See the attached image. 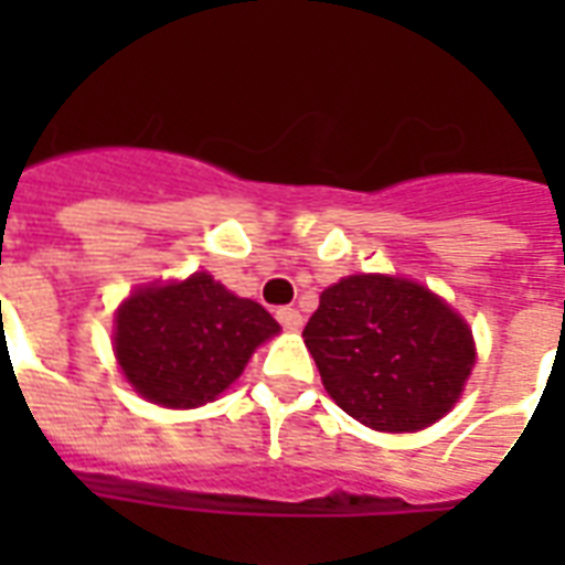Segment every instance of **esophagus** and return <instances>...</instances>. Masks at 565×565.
Returning a JSON list of instances; mask_svg holds the SVG:
<instances>
[{
  "label": "esophagus",
  "mask_w": 565,
  "mask_h": 565,
  "mask_svg": "<svg viewBox=\"0 0 565 565\" xmlns=\"http://www.w3.org/2000/svg\"><path fill=\"white\" fill-rule=\"evenodd\" d=\"M275 319H278L287 331H299L301 328V313L296 308H278L275 310Z\"/></svg>",
  "instance_id": "obj_1"
}]
</instances>
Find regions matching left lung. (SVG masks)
I'll use <instances>...</instances> for the list:
<instances>
[{
	"label": "left lung",
	"instance_id": "left-lung-1",
	"mask_svg": "<svg viewBox=\"0 0 565 565\" xmlns=\"http://www.w3.org/2000/svg\"><path fill=\"white\" fill-rule=\"evenodd\" d=\"M328 395L375 430H419L451 411L472 372V331L434 292L349 275L301 331Z\"/></svg>",
	"mask_w": 565,
	"mask_h": 565
}]
</instances>
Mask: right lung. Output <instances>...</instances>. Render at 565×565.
Listing matches in <instances>:
<instances>
[{
    "label": "right lung",
    "instance_id": "right-lung-1",
    "mask_svg": "<svg viewBox=\"0 0 565 565\" xmlns=\"http://www.w3.org/2000/svg\"><path fill=\"white\" fill-rule=\"evenodd\" d=\"M278 322L207 273L143 287L119 308L114 349L140 395L163 407H199L239 377Z\"/></svg>",
    "mask_w": 565,
    "mask_h": 565
}]
</instances>
